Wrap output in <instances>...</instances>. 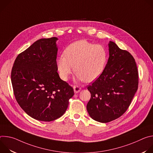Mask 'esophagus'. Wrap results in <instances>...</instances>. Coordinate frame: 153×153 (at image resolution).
Here are the masks:
<instances>
[{
    "instance_id": "34e87169",
    "label": "esophagus",
    "mask_w": 153,
    "mask_h": 153,
    "mask_svg": "<svg viewBox=\"0 0 153 153\" xmlns=\"http://www.w3.org/2000/svg\"><path fill=\"white\" fill-rule=\"evenodd\" d=\"M73 88H74V93L76 94L79 93L80 91V90H81V88H80V87H79V86H74Z\"/></svg>"
}]
</instances>
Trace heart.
Instances as JSON below:
<instances>
[{
    "label": "heart",
    "instance_id": "b5f03b06",
    "mask_svg": "<svg viewBox=\"0 0 153 153\" xmlns=\"http://www.w3.org/2000/svg\"><path fill=\"white\" fill-rule=\"evenodd\" d=\"M63 54L57 59L56 67L64 80L68 79L74 68L78 80L91 82L102 73L107 60L103 47L86 40L71 43L65 48Z\"/></svg>",
    "mask_w": 153,
    "mask_h": 153
}]
</instances>
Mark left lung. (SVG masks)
Returning a JSON list of instances; mask_svg holds the SVG:
<instances>
[{
	"label": "left lung",
	"instance_id": "1",
	"mask_svg": "<svg viewBox=\"0 0 153 153\" xmlns=\"http://www.w3.org/2000/svg\"><path fill=\"white\" fill-rule=\"evenodd\" d=\"M100 76L87 89L91 99L86 105L90 117L99 122L114 120L127 110L138 88L139 74L135 59L113 42Z\"/></svg>",
	"mask_w": 153,
	"mask_h": 153
}]
</instances>
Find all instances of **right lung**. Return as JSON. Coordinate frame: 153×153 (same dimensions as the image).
<instances>
[{"label": "right lung", "mask_w": 153, "mask_h": 153, "mask_svg": "<svg viewBox=\"0 0 153 153\" xmlns=\"http://www.w3.org/2000/svg\"><path fill=\"white\" fill-rule=\"evenodd\" d=\"M57 37L41 39L20 53L11 70L15 98L22 110L37 120L50 122L66 111L73 87L57 73Z\"/></svg>", "instance_id": "1"}]
</instances>
